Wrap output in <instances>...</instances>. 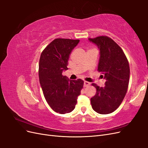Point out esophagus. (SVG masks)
<instances>
[{"mask_svg":"<svg viewBox=\"0 0 148 148\" xmlns=\"http://www.w3.org/2000/svg\"><path fill=\"white\" fill-rule=\"evenodd\" d=\"M89 85H90V83H89L88 82L86 81L84 82V87H88Z\"/></svg>","mask_w":148,"mask_h":148,"instance_id":"34e87169","label":"esophagus"}]
</instances>
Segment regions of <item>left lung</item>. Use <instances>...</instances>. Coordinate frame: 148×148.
<instances>
[{
    "label": "left lung",
    "mask_w": 148,
    "mask_h": 148,
    "mask_svg": "<svg viewBox=\"0 0 148 148\" xmlns=\"http://www.w3.org/2000/svg\"><path fill=\"white\" fill-rule=\"evenodd\" d=\"M100 50L97 71L106 79L104 87L95 83V96L91 99L93 110L100 114L113 112L122 102L129 83L130 66L127 58L118 44L106 36L89 38Z\"/></svg>",
    "instance_id": "left-lung-1"
}]
</instances>
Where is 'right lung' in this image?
Returning <instances> with one entry per match:
<instances>
[{
  "label": "right lung",
  "mask_w": 148,
  "mask_h": 148,
  "mask_svg": "<svg viewBox=\"0 0 148 148\" xmlns=\"http://www.w3.org/2000/svg\"><path fill=\"white\" fill-rule=\"evenodd\" d=\"M79 42V39H55L40 57L39 78L44 97L51 109L61 114L75 109L83 87V80H69L62 75V71L68 69L71 52Z\"/></svg>",
  "instance_id": "1"
}]
</instances>
